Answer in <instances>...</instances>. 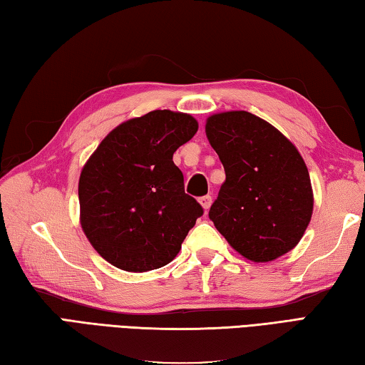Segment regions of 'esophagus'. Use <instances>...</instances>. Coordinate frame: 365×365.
<instances>
[{
  "label": "esophagus",
  "mask_w": 365,
  "mask_h": 365,
  "mask_svg": "<svg viewBox=\"0 0 365 365\" xmlns=\"http://www.w3.org/2000/svg\"><path fill=\"white\" fill-rule=\"evenodd\" d=\"M200 205H202V208L206 211V210H210V206H211V202H212V198H211V195H205V197H200Z\"/></svg>",
  "instance_id": "obj_1"
}]
</instances>
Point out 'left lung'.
Masks as SVG:
<instances>
[{"instance_id":"8db88e82","label":"left lung","mask_w":365,"mask_h":365,"mask_svg":"<svg viewBox=\"0 0 365 365\" xmlns=\"http://www.w3.org/2000/svg\"><path fill=\"white\" fill-rule=\"evenodd\" d=\"M208 141L225 170L210 219L238 254L270 262L304 237L313 189L297 148L272 123L247 111L210 115Z\"/></svg>"}]
</instances>
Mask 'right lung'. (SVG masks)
Masks as SVG:
<instances>
[{
    "label": "right lung",
    "instance_id": "obj_1",
    "mask_svg": "<svg viewBox=\"0 0 365 365\" xmlns=\"http://www.w3.org/2000/svg\"><path fill=\"white\" fill-rule=\"evenodd\" d=\"M197 130L190 114L155 109L111 130L82 167L81 227L111 265L141 273L178 256L203 208L173 154Z\"/></svg>",
    "mask_w": 365,
    "mask_h": 365
}]
</instances>
